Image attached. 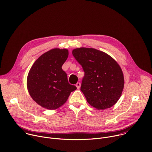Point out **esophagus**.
<instances>
[{
  "label": "esophagus",
  "instance_id": "obj_1",
  "mask_svg": "<svg viewBox=\"0 0 152 152\" xmlns=\"http://www.w3.org/2000/svg\"><path fill=\"white\" fill-rule=\"evenodd\" d=\"M75 86H76V87H77V88H79L80 87L81 84H80V83H77L75 84Z\"/></svg>",
  "mask_w": 152,
  "mask_h": 152
}]
</instances>
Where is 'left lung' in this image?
Returning a JSON list of instances; mask_svg holds the SVG:
<instances>
[{"label": "left lung", "instance_id": "obj_1", "mask_svg": "<svg viewBox=\"0 0 152 152\" xmlns=\"http://www.w3.org/2000/svg\"><path fill=\"white\" fill-rule=\"evenodd\" d=\"M72 54L84 72L80 90L87 102L98 110L113 106L124 87L118 64L108 54L94 48H76Z\"/></svg>", "mask_w": 152, "mask_h": 152}]
</instances>
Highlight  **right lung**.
<instances>
[{
    "label": "right lung",
    "instance_id": "right-lung-1",
    "mask_svg": "<svg viewBox=\"0 0 152 152\" xmlns=\"http://www.w3.org/2000/svg\"><path fill=\"white\" fill-rule=\"evenodd\" d=\"M68 57L66 49H52L41 55L30 68L27 88L30 96L41 107L57 109L77 89L68 83L67 74L62 68Z\"/></svg>",
    "mask_w": 152,
    "mask_h": 152
}]
</instances>
